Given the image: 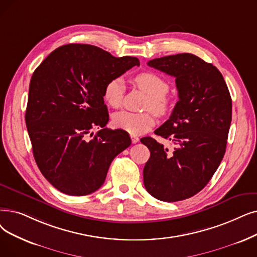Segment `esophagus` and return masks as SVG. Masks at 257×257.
Returning <instances> with one entry per match:
<instances>
[{"label": "esophagus", "instance_id": "obj_1", "mask_svg": "<svg viewBox=\"0 0 257 257\" xmlns=\"http://www.w3.org/2000/svg\"><path fill=\"white\" fill-rule=\"evenodd\" d=\"M131 141H132L133 144H137V143H139L140 139H139V137H137V136H131Z\"/></svg>", "mask_w": 257, "mask_h": 257}]
</instances>
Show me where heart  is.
Instances as JSON below:
<instances>
[{
  "label": "heart",
  "mask_w": 257,
  "mask_h": 257,
  "mask_svg": "<svg viewBox=\"0 0 257 257\" xmlns=\"http://www.w3.org/2000/svg\"><path fill=\"white\" fill-rule=\"evenodd\" d=\"M133 84L148 95L145 102V109L151 110L159 116L166 115L169 112L171 101L167 96L169 85L162 76L152 71H144L133 77ZM124 93V82L119 77H114L106 83L103 97L108 106L118 108L122 103ZM112 124L115 128L124 130L131 136H140L150 130L154 125V119L148 112L133 113L128 111H120L113 114Z\"/></svg>",
  "instance_id": "obj_1"
}]
</instances>
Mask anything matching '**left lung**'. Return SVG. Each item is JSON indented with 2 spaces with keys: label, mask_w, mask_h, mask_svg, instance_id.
I'll list each match as a JSON object with an SVG mask.
<instances>
[{
  "label": "left lung",
  "mask_w": 257,
  "mask_h": 257,
  "mask_svg": "<svg viewBox=\"0 0 257 257\" xmlns=\"http://www.w3.org/2000/svg\"><path fill=\"white\" fill-rule=\"evenodd\" d=\"M148 65L175 77L178 102L154 131L174 148L152 138L141 140L150 150L144 185L155 198L178 202L198 193L217 170L226 152L232 99L219 70L194 54L168 55Z\"/></svg>",
  "instance_id": "8db88e82"
}]
</instances>
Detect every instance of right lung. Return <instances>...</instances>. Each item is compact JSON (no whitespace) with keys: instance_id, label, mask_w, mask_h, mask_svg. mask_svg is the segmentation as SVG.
<instances>
[{"instance_id":"obj_1","label":"right lung","mask_w":257,"mask_h":257,"mask_svg":"<svg viewBox=\"0 0 257 257\" xmlns=\"http://www.w3.org/2000/svg\"><path fill=\"white\" fill-rule=\"evenodd\" d=\"M133 66H140L139 59L68 44L33 72L26 126L39 169L59 191L73 196L96 191L111 162L130 146L126 131L105 128L109 114L103 91L108 81ZM94 126L101 127L95 136Z\"/></svg>"}]
</instances>
